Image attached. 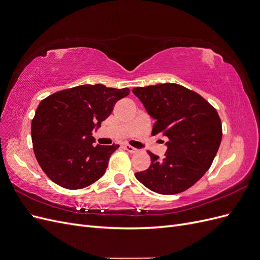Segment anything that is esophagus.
<instances>
[{"mask_svg": "<svg viewBox=\"0 0 260 260\" xmlns=\"http://www.w3.org/2000/svg\"><path fill=\"white\" fill-rule=\"evenodd\" d=\"M123 147H124L125 149H127V151H128L129 153H137V152H138V149H137L136 147H133V146L129 145V144H125Z\"/></svg>", "mask_w": 260, "mask_h": 260, "instance_id": "34e87169", "label": "esophagus"}]
</instances>
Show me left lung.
<instances>
[{"instance_id":"left-lung-1","label":"left lung","mask_w":260,"mask_h":260,"mask_svg":"<svg viewBox=\"0 0 260 260\" xmlns=\"http://www.w3.org/2000/svg\"><path fill=\"white\" fill-rule=\"evenodd\" d=\"M132 92L156 120L152 135L168 138L164 158L148 152L151 166L136 172V178L158 194L187 190L205 175L221 143L217 111L200 94L177 83L135 88Z\"/></svg>"}]
</instances>
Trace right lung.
<instances>
[{"instance_id": "add662e5", "label": "right lung", "mask_w": 260, "mask_h": 260, "mask_svg": "<svg viewBox=\"0 0 260 260\" xmlns=\"http://www.w3.org/2000/svg\"><path fill=\"white\" fill-rule=\"evenodd\" d=\"M128 88L83 84L42 100L31 122L36 158L53 182L68 190L89 186L105 174L119 145H94L93 129L112 114Z\"/></svg>"}]
</instances>
